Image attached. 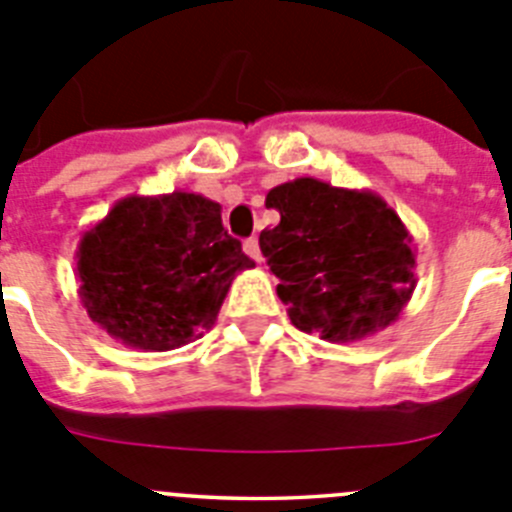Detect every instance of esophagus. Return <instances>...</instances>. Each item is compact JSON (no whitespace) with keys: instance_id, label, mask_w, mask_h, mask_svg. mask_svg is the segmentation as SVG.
I'll list each match as a JSON object with an SVG mask.
<instances>
[{"instance_id":"1","label":"esophagus","mask_w":512,"mask_h":512,"mask_svg":"<svg viewBox=\"0 0 512 512\" xmlns=\"http://www.w3.org/2000/svg\"><path fill=\"white\" fill-rule=\"evenodd\" d=\"M243 251H246L248 259H253V261H256V264H261V261H264V256H261L259 241H256V238H248V241L243 243Z\"/></svg>"}]
</instances>
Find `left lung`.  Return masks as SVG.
<instances>
[{"label": "left lung", "instance_id": "1", "mask_svg": "<svg viewBox=\"0 0 512 512\" xmlns=\"http://www.w3.org/2000/svg\"><path fill=\"white\" fill-rule=\"evenodd\" d=\"M266 207L279 223L259 246L295 328L354 343L400 318L418 284L413 235L377 192L300 176L269 189Z\"/></svg>", "mask_w": 512, "mask_h": 512}]
</instances>
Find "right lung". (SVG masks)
Masks as SVG:
<instances>
[{
	"instance_id": "obj_1",
	"label": "right lung",
	"mask_w": 512,
	"mask_h": 512,
	"mask_svg": "<svg viewBox=\"0 0 512 512\" xmlns=\"http://www.w3.org/2000/svg\"><path fill=\"white\" fill-rule=\"evenodd\" d=\"M202 194L117 200L76 248L79 300L92 323L140 351H171L217 320L235 274L253 269Z\"/></svg>"
}]
</instances>
